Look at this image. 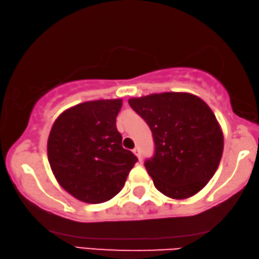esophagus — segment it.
Returning <instances> with one entry per match:
<instances>
[{"instance_id": "obj_1", "label": "esophagus", "mask_w": 259, "mask_h": 259, "mask_svg": "<svg viewBox=\"0 0 259 259\" xmlns=\"http://www.w3.org/2000/svg\"><path fill=\"white\" fill-rule=\"evenodd\" d=\"M132 151H133V154H134L135 156H137V157H138L139 159H141V152H140V149H139L138 147L134 148V149H133Z\"/></svg>"}]
</instances>
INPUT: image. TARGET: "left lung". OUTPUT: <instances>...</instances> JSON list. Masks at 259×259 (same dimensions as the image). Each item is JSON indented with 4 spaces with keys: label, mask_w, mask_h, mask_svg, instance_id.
<instances>
[{
    "label": "left lung",
    "mask_w": 259,
    "mask_h": 259,
    "mask_svg": "<svg viewBox=\"0 0 259 259\" xmlns=\"http://www.w3.org/2000/svg\"><path fill=\"white\" fill-rule=\"evenodd\" d=\"M128 103L150 127L155 155L145 166L155 187L173 200L192 197L217 171L224 134L212 110L190 93L133 97Z\"/></svg>",
    "instance_id": "8db88e82"
}]
</instances>
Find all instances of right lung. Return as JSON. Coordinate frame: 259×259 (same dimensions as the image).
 Segmentation results:
<instances>
[{
    "mask_svg": "<svg viewBox=\"0 0 259 259\" xmlns=\"http://www.w3.org/2000/svg\"><path fill=\"white\" fill-rule=\"evenodd\" d=\"M121 105V99L83 102L59 114L50 130V167L61 187L79 201L111 200L138 162L121 146L116 126Z\"/></svg>",
    "mask_w": 259,
    "mask_h": 259,
    "instance_id": "obj_1",
    "label": "right lung"
}]
</instances>
